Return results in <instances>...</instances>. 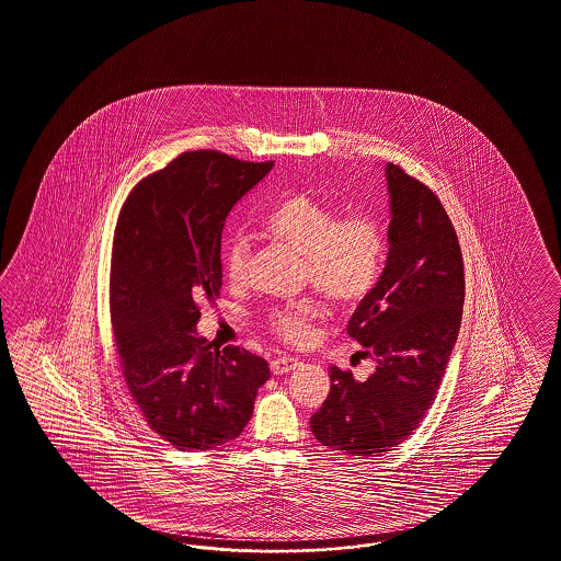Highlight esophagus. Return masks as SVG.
Wrapping results in <instances>:
<instances>
[{"instance_id":"34e87169","label":"esophagus","mask_w":561,"mask_h":561,"mask_svg":"<svg viewBox=\"0 0 561 561\" xmlns=\"http://www.w3.org/2000/svg\"><path fill=\"white\" fill-rule=\"evenodd\" d=\"M300 365V360L294 359V357H277V359L271 360V371L275 376H282V374H288L291 369H296Z\"/></svg>"}]
</instances>
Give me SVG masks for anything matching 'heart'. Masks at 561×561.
Wrapping results in <instances>:
<instances>
[{
    "label": "heart",
    "instance_id": "b5f03b06",
    "mask_svg": "<svg viewBox=\"0 0 561 561\" xmlns=\"http://www.w3.org/2000/svg\"><path fill=\"white\" fill-rule=\"evenodd\" d=\"M263 227L277 242L305 256V279L340 307L360 302L380 277L386 238L371 215L342 217L336 206L309 194H286L275 202ZM250 247L242 236L225 242V275L231 284L247 279ZM321 309L311 302H294L270 313V328L284 340L305 342Z\"/></svg>",
    "mask_w": 561,
    "mask_h": 561
}]
</instances>
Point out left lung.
Listing matches in <instances>:
<instances>
[{
    "label": "left lung",
    "instance_id": "left-lung-1",
    "mask_svg": "<svg viewBox=\"0 0 561 561\" xmlns=\"http://www.w3.org/2000/svg\"><path fill=\"white\" fill-rule=\"evenodd\" d=\"M388 256L348 321L376 371L365 381L330 369L332 388L311 417L323 447L357 459L407 440L434 403L457 342L466 298L457 233L436 194L388 162Z\"/></svg>",
    "mask_w": 561,
    "mask_h": 561
}]
</instances>
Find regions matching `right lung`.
<instances>
[{"label": "right lung", "mask_w": 561, "mask_h": 561, "mask_svg": "<svg viewBox=\"0 0 561 561\" xmlns=\"http://www.w3.org/2000/svg\"><path fill=\"white\" fill-rule=\"evenodd\" d=\"M273 160L215 150L183 152L139 181L121 208L111 267L114 344L148 426L180 450L238 438L267 360L198 336L201 302L224 284L221 233L236 202L265 180Z\"/></svg>", "instance_id": "1"}]
</instances>
